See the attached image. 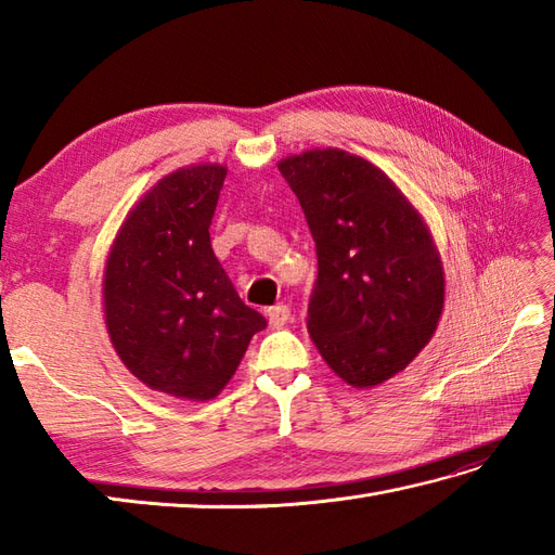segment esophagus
<instances>
[{
	"mask_svg": "<svg viewBox=\"0 0 555 555\" xmlns=\"http://www.w3.org/2000/svg\"><path fill=\"white\" fill-rule=\"evenodd\" d=\"M267 320H269V326H274V328L284 326L291 320V308L288 305H274V308L267 310Z\"/></svg>",
	"mask_w": 555,
	"mask_h": 555,
	"instance_id": "1",
	"label": "esophagus"
}]
</instances>
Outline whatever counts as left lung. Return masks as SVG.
Here are the masks:
<instances>
[{"mask_svg": "<svg viewBox=\"0 0 555 555\" xmlns=\"http://www.w3.org/2000/svg\"><path fill=\"white\" fill-rule=\"evenodd\" d=\"M317 245L308 332L340 379L384 384L429 344L443 310V267L429 229L388 176L344 150L286 157Z\"/></svg>", "mask_w": 555, "mask_h": 555, "instance_id": "obj_1", "label": "left lung"}]
</instances>
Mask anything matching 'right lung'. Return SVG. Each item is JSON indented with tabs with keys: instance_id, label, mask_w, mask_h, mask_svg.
Segmentation results:
<instances>
[{
	"instance_id": "obj_1",
	"label": "right lung",
	"mask_w": 555,
	"mask_h": 555,
	"mask_svg": "<svg viewBox=\"0 0 555 555\" xmlns=\"http://www.w3.org/2000/svg\"><path fill=\"white\" fill-rule=\"evenodd\" d=\"M227 169L169 173L140 199L104 269V317L121 362L155 391L209 400L267 320L247 308L209 243Z\"/></svg>"
}]
</instances>
